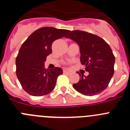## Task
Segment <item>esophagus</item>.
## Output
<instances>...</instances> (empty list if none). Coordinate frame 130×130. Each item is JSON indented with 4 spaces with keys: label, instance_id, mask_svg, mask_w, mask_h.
<instances>
[{
    "label": "esophagus",
    "instance_id": "34e87169",
    "mask_svg": "<svg viewBox=\"0 0 130 130\" xmlns=\"http://www.w3.org/2000/svg\"><path fill=\"white\" fill-rule=\"evenodd\" d=\"M63 73H64V74H68V75H70V74L71 73L70 72H68V71H67L66 70H63Z\"/></svg>",
    "mask_w": 130,
    "mask_h": 130
}]
</instances>
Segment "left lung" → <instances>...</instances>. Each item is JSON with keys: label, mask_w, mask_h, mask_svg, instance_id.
Instances as JSON below:
<instances>
[{"label": "left lung", "mask_w": 130, "mask_h": 130, "mask_svg": "<svg viewBox=\"0 0 130 130\" xmlns=\"http://www.w3.org/2000/svg\"><path fill=\"white\" fill-rule=\"evenodd\" d=\"M65 37L73 40L80 47V60L89 73L73 85L75 90L85 96H94L108 87L114 74L115 58L112 49L98 36L81 30L70 31ZM79 74V73H78Z\"/></svg>", "instance_id": "8db88e82"}]
</instances>
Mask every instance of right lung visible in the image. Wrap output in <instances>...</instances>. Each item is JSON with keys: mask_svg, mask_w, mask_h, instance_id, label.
<instances>
[{"mask_svg": "<svg viewBox=\"0 0 130 130\" xmlns=\"http://www.w3.org/2000/svg\"><path fill=\"white\" fill-rule=\"evenodd\" d=\"M69 32L51 26L42 27L31 34L22 44L16 57V75L23 88L30 95L45 96L55 88L62 70L55 67L48 70L44 62L52 53L53 42Z\"/></svg>", "mask_w": 130, "mask_h": 130, "instance_id": "right-lung-1", "label": "right lung"}]
</instances>
